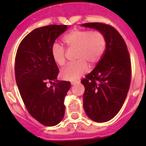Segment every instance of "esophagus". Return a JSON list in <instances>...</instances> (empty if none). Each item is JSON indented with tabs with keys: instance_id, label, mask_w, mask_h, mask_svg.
<instances>
[{
	"instance_id": "obj_1",
	"label": "esophagus",
	"mask_w": 146,
	"mask_h": 146,
	"mask_svg": "<svg viewBox=\"0 0 146 146\" xmlns=\"http://www.w3.org/2000/svg\"><path fill=\"white\" fill-rule=\"evenodd\" d=\"M79 81H78V80H73V81H71V85H76V84H78V83H79Z\"/></svg>"
}]
</instances>
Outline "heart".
<instances>
[{
    "mask_svg": "<svg viewBox=\"0 0 146 146\" xmlns=\"http://www.w3.org/2000/svg\"><path fill=\"white\" fill-rule=\"evenodd\" d=\"M64 42L68 51H76L75 64L65 68L61 72L64 80H75L86 73L89 65L95 66L102 57L106 48V38L100 31L76 29L66 35ZM53 60L58 66L66 63V52L61 46L55 44L51 48Z\"/></svg>",
    "mask_w": 146,
    "mask_h": 146,
    "instance_id": "1",
    "label": "heart"
}]
</instances>
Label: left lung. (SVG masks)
Masks as SVG:
<instances>
[{"instance_id":"left-lung-1","label":"left lung","mask_w":146,"mask_h":146,"mask_svg":"<svg viewBox=\"0 0 146 146\" xmlns=\"http://www.w3.org/2000/svg\"><path fill=\"white\" fill-rule=\"evenodd\" d=\"M100 31L106 38V48L94 70L81 80L85 87L83 107L88 117L106 122L120 111L131 78V65L127 46L118 31L100 23L82 24Z\"/></svg>"}]
</instances>
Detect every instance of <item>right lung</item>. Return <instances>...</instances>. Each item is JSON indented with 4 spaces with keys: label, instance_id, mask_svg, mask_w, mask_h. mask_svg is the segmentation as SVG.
<instances>
[{
    "label": "right lung",
    "instance_id": "right-lung-1",
    "mask_svg": "<svg viewBox=\"0 0 146 146\" xmlns=\"http://www.w3.org/2000/svg\"><path fill=\"white\" fill-rule=\"evenodd\" d=\"M67 25H47L32 30L17 48L15 74L28 112L42 124L54 126L64 118V98L70 82L56 80L58 68L51 48ZM53 83L48 86V82Z\"/></svg>",
    "mask_w": 146,
    "mask_h": 146
}]
</instances>
